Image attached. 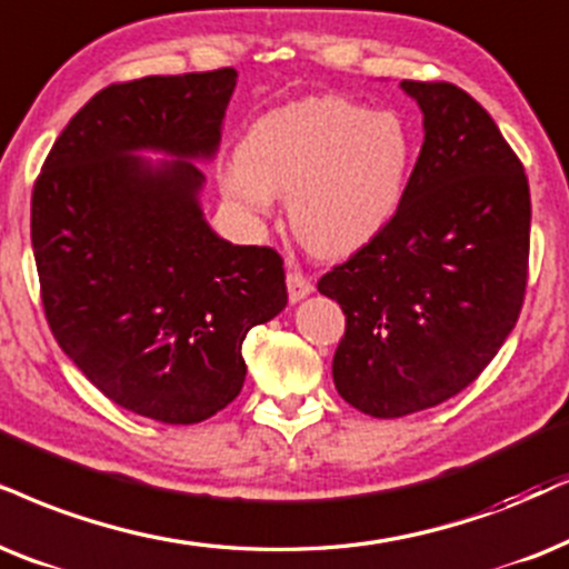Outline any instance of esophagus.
I'll return each mask as SVG.
<instances>
[{"mask_svg":"<svg viewBox=\"0 0 569 569\" xmlns=\"http://www.w3.org/2000/svg\"><path fill=\"white\" fill-rule=\"evenodd\" d=\"M286 286H289V299L301 301L312 293V280H309L301 270H289L286 272Z\"/></svg>","mask_w":569,"mask_h":569,"instance_id":"obj_1","label":"esophagus"}]
</instances>
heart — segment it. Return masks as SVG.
Here are the masks:
<instances>
[{
    "mask_svg": "<svg viewBox=\"0 0 569 569\" xmlns=\"http://www.w3.org/2000/svg\"><path fill=\"white\" fill-rule=\"evenodd\" d=\"M220 172L226 199L264 214L291 199V231L320 257L368 247L397 218L412 170V136L393 112L341 97L278 107L249 128Z\"/></svg>",
    "mask_w": 569,
    "mask_h": 569,
    "instance_id": "obj_1",
    "label": "heart"
}]
</instances>
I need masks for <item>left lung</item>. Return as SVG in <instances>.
I'll return each instance as SVG.
<instances>
[{
    "instance_id": "8db88e82",
    "label": "left lung",
    "mask_w": 569,
    "mask_h": 569,
    "mask_svg": "<svg viewBox=\"0 0 569 569\" xmlns=\"http://www.w3.org/2000/svg\"><path fill=\"white\" fill-rule=\"evenodd\" d=\"M401 89L426 126L405 201L318 280L347 315L336 391L386 420L441 405L486 370L520 318L530 254L528 176L491 114L455 83Z\"/></svg>"
}]
</instances>
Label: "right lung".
<instances>
[{
  "label": "right lung",
  "instance_id": "obj_1",
  "mask_svg": "<svg viewBox=\"0 0 569 569\" xmlns=\"http://www.w3.org/2000/svg\"><path fill=\"white\" fill-rule=\"evenodd\" d=\"M233 68L112 83L73 114L33 183L41 305L76 368L128 412L193 426L239 397L241 343L289 301L283 260L207 226L204 172ZM154 148L178 161L133 156Z\"/></svg>",
  "mask_w": 569,
  "mask_h": 569
}]
</instances>
